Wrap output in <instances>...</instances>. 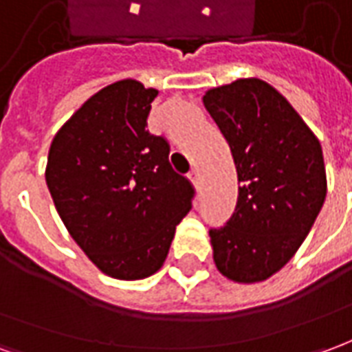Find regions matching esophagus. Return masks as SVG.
<instances>
[{"instance_id": "1", "label": "esophagus", "mask_w": 352, "mask_h": 352, "mask_svg": "<svg viewBox=\"0 0 352 352\" xmlns=\"http://www.w3.org/2000/svg\"><path fill=\"white\" fill-rule=\"evenodd\" d=\"M190 181H192V184L196 186V188H199V186H201V175H199L198 168H194L190 171Z\"/></svg>"}]
</instances>
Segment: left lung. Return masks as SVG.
<instances>
[{"label":"left lung","mask_w":352,"mask_h":352,"mask_svg":"<svg viewBox=\"0 0 352 352\" xmlns=\"http://www.w3.org/2000/svg\"><path fill=\"white\" fill-rule=\"evenodd\" d=\"M204 105L228 141L239 181L234 214L209 230L213 260L230 280L260 283L294 256L322 209V146L265 80L211 88Z\"/></svg>","instance_id":"1"}]
</instances>
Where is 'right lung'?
Instances as JSON below:
<instances>
[{"instance_id": "add662e5", "label": "right lung", "mask_w": 352, "mask_h": 352, "mask_svg": "<svg viewBox=\"0 0 352 352\" xmlns=\"http://www.w3.org/2000/svg\"><path fill=\"white\" fill-rule=\"evenodd\" d=\"M158 90L124 79L101 88L58 130L47 186L69 236L101 272L151 277L166 262L194 188L169 164V145L145 130Z\"/></svg>"}]
</instances>
